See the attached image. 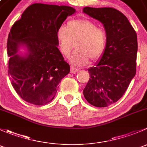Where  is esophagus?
Here are the masks:
<instances>
[{
	"label": "esophagus",
	"instance_id": "obj_1",
	"mask_svg": "<svg viewBox=\"0 0 147 147\" xmlns=\"http://www.w3.org/2000/svg\"><path fill=\"white\" fill-rule=\"evenodd\" d=\"M78 70H79V69H77V68L75 67H71L70 71H71V72H72V73H76V72H78Z\"/></svg>",
	"mask_w": 147,
	"mask_h": 147
}]
</instances>
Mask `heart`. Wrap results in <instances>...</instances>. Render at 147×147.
Segmentation results:
<instances>
[{
	"instance_id": "1",
	"label": "heart",
	"mask_w": 147,
	"mask_h": 147,
	"mask_svg": "<svg viewBox=\"0 0 147 147\" xmlns=\"http://www.w3.org/2000/svg\"><path fill=\"white\" fill-rule=\"evenodd\" d=\"M60 52L69 57L74 43L76 50L70 57V63L81 66L91 60L100 58L105 50L107 35L105 30L98 27L92 20L87 18L74 19L60 27L57 32Z\"/></svg>"
}]
</instances>
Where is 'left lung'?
<instances>
[{"instance_id":"8db88e82","label":"left lung","mask_w":147,"mask_h":147,"mask_svg":"<svg viewBox=\"0 0 147 147\" xmlns=\"http://www.w3.org/2000/svg\"><path fill=\"white\" fill-rule=\"evenodd\" d=\"M83 12L100 20L107 35L102 58L88 69L90 80L83 94L93 106L106 107L122 97L135 75L137 33L127 17L115 8L84 7Z\"/></svg>"}]
</instances>
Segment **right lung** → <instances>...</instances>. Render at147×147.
Wrapping results in <instances>:
<instances>
[{
  "label": "right lung",
  "instance_id": "obj_1",
  "mask_svg": "<svg viewBox=\"0 0 147 147\" xmlns=\"http://www.w3.org/2000/svg\"><path fill=\"white\" fill-rule=\"evenodd\" d=\"M75 12L66 5L34 3L12 26L7 42L8 75L23 100L43 105L54 99L57 85L69 72V65L57 48V32L67 16ZM27 47L26 57L19 46Z\"/></svg>",
  "mask_w": 147,
  "mask_h": 147
}]
</instances>
